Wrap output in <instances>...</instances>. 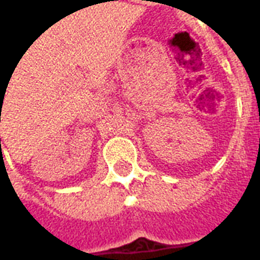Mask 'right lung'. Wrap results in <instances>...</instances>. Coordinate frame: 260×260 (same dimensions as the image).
<instances>
[{
    "label": "right lung",
    "instance_id": "obj_1",
    "mask_svg": "<svg viewBox=\"0 0 260 260\" xmlns=\"http://www.w3.org/2000/svg\"><path fill=\"white\" fill-rule=\"evenodd\" d=\"M1 100H3V99H1ZM0 141H1V138H0Z\"/></svg>",
    "mask_w": 260,
    "mask_h": 260
}]
</instances>
